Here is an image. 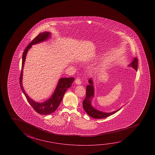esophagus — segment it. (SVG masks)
<instances>
[{
	"label": "esophagus",
	"instance_id": "obj_1",
	"mask_svg": "<svg viewBox=\"0 0 155 155\" xmlns=\"http://www.w3.org/2000/svg\"><path fill=\"white\" fill-rule=\"evenodd\" d=\"M75 83H76V84H78V85H80V84H81V79L79 78H77L76 79V80H75Z\"/></svg>",
	"mask_w": 155,
	"mask_h": 155
}]
</instances>
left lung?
I'll list each match as a JSON object with an SVG mask.
<instances>
[{
	"mask_svg": "<svg viewBox=\"0 0 155 155\" xmlns=\"http://www.w3.org/2000/svg\"><path fill=\"white\" fill-rule=\"evenodd\" d=\"M129 66H131L134 69L137 71L138 59L137 57L134 59L132 62L130 64ZM89 83L90 84L86 87V97L83 102V107L84 110L90 117H92L94 118H97V119H102L105 117H109L112 114H114V113H116V112L120 109H119L117 111L112 112L110 113H106V112L98 111L92 107L91 102L92 98L94 97V89L93 83L91 79H89Z\"/></svg>",
	"mask_w": 155,
	"mask_h": 155,
	"instance_id": "1",
	"label": "left lung"
}]
</instances>
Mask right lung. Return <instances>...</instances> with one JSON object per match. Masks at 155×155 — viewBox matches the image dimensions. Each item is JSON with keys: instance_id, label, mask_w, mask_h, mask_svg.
Returning a JSON list of instances; mask_svg holds the SVG:
<instances>
[{"instance_id": "obj_1", "label": "right lung", "mask_w": 155, "mask_h": 155, "mask_svg": "<svg viewBox=\"0 0 155 155\" xmlns=\"http://www.w3.org/2000/svg\"><path fill=\"white\" fill-rule=\"evenodd\" d=\"M50 33L48 32H44L39 34L36 38H34L31 41L30 43L26 46L25 50L24 51L22 57V64H21V75L19 78V83L21 89L23 91V93L25 94L26 99H28V103L31 107H33L38 114H49L52 113L58 107L59 104L61 102L64 94L66 92L67 89L71 87L72 82L74 80V77L70 78H62L59 79L58 84L57 86L56 90L54 92L52 96L48 99L46 101L43 103H37L33 101L32 99L29 97L26 94L25 91L23 89L22 85V78H23V69L24 65V62L25 61L26 55L28 50L31 48L33 44L40 43L41 41H45L48 39Z\"/></svg>"}]
</instances>
